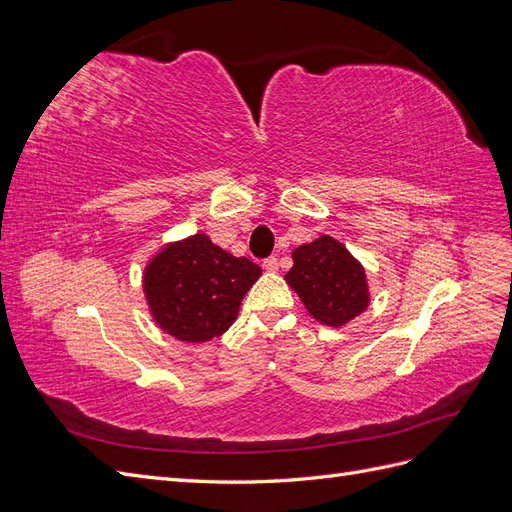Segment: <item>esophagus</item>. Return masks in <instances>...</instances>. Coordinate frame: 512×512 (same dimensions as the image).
<instances>
[{
	"instance_id": "esophagus-1",
	"label": "esophagus",
	"mask_w": 512,
	"mask_h": 512,
	"mask_svg": "<svg viewBox=\"0 0 512 512\" xmlns=\"http://www.w3.org/2000/svg\"><path fill=\"white\" fill-rule=\"evenodd\" d=\"M262 267H265L267 271H277V267H280V262H277L275 256H269V258H265V262H262Z\"/></svg>"
}]
</instances>
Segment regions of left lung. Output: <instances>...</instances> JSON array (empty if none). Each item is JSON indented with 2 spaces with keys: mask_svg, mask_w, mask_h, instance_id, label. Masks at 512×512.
<instances>
[{
  "mask_svg": "<svg viewBox=\"0 0 512 512\" xmlns=\"http://www.w3.org/2000/svg\"><path fill=\"white\" fill-rule=\"evenodd\" d=\"M288 286L299 294L307 312L329 327H342L369 305L367 277L361 262L329 235L292 252Z\"/></svg>",
  "mask_w": 512,
  "mask_h": 512,
  "instance_id": "1",
  "label": "left lung"
}]
</instances>
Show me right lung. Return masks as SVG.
Returning a JSON list of instances; mask_svg holds the SVG:
<instances>
[{
    "label": "right lung",
    "mask_w": 512,
    "mask_h": 512,
    "mask_svg": "<svg viewBox=\"0 0 512 512\" xmlns=\"http://www.w3.org/2000/svg\"><path fill=\"white\" fill-rule=\"evenodd\" d=\"M262 269L235 258L207 235L166 245L145 269V297L160 329L181 342L220 337L239 314Z\"/></svg>",
    "instance_id": "right-lung-1"
}]
</instances>
